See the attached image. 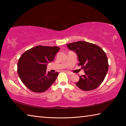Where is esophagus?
<instances>
[{"mask_svg":"<svg viewBox=\"0 0 126 126\" xmlns=\"http://www.w3.org/2000/svg\"><path fill=\"white\" fill-rule=\"evenodd\" d=\"M65 72H66V73H67L68 74V75H69V76H71L72 74V72H69V71H65Z\"/></svg>","mask_w":126,"mask_h":126,"instance_id":"34e87169","label":"esophagus"}]
</instances>
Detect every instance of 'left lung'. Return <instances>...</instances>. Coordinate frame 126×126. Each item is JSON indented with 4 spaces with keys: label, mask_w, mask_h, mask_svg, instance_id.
Returning <instances> with one entry per match:
<instances>
[{
    "label": "left lung",
    "mask_w": 126,
    "mask_h": 126,
    "mask_svg": "<svg viewBox=\"0 0 126 126\" xmlns=\"http://www.w3.org/2000/svg\"><path fill=\"white\" fill-rule=\"evenodd\" d=\"M70 50L77 55L80 65L85 74L79 76L76 84L85 91L93 90L103 82L108 70V62L106 53L97 45L84 41L67 44Z\"/></svg>",
    "instance_id": "obj_1"
}]
</instances>
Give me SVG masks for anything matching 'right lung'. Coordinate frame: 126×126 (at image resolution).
Instances as JSON below:
<instances>
[{
	"instance_id": "1",
	"label": "right lung",
	"mask_w": 126,
	"mask_h": 126,
	"mask_svg": "<svg viewBox=\"0 0 126 126\" xmlns=\"http://www.w3.org/2000/svg\"><path fill=\"white\" fill-rule=\"evenodd\" d=\"M60 48L38 46L29 49L21 55L17 64L19 78L30 90L42 93L55 82L58 72H46L47 65L54 60Z\"/></svg>"
}]
</instances>
